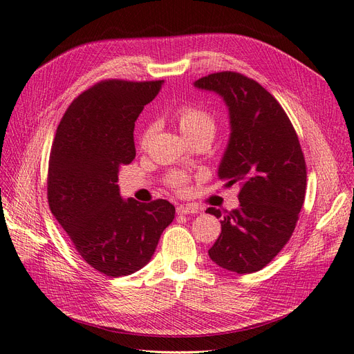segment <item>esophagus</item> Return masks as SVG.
I'll use <instances>...</instances> for the list:
<instances>
[{"instance_id": "1", "label": "esophagus", "mask_w": 354, "mask_h": 354, "mask_svg": "<svg viewBox=\"0 0 354 354\" xmlns=\"http://www.w3.org/2000/svg\"><path fill=\"white\" fill-rule=\"evenodd\" d=\"M176 209H177V214H198V212H201V208L196 205H178Z\"/></svg>"}]
</instances>
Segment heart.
Here are the masks:
<instances>
[{"label":"heart","mask_w":354,"mask_h":354,"mask_svg":"<svg viewBox=\"0 0 354 354\" xmlns=\"http://www.w3.org/2000/svg\"><path fill=\"white\" fill-rule=\"evenodd\" d=\"M176 120H177L180 131L183 133L186 138L199 137V136L212 137L214 133H216V121H214V118L207 111L196 108V106H185V108H181L176 115ZM151 134H152V128H149L142 138L143 146L147 143ZM185 181H186L185 176L181 174L171 176V185L176 187H183Z\"/></svg>","instance_id":"b5f03b06"}]
</instances>
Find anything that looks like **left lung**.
<instances>
[{
    "instance_id": "obj_1",
    "label": "left lung",
    "mask_w": 354,
    "mask_h": 354,
    "mask_svg": "<svg viewBox=\"0 0 354 354\" xmlns=\"http://www.w3.org/2000/svg\"><path fill=\"white\" fill-rule=\"evenodd\" d=\"M218 94L229 111L230 136L218 167L226 186L238 183L239 207L221 218L209 259L239 274L261 270L291 238L306 196V162L282 106L259 82L236 72L211 73L194 82Z\"/></svg>"
}]
</instances>
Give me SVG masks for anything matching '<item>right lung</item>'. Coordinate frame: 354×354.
<instances>
[{
    "instance_id": "right-lung-1",
    "label": "right lung",
    "mask_w": 354,
    "mask_h": 354,
    "mask_svg": "<svg viewBox=\"0 0 354 354\" xmlns=\"http://www.w3.org/2000/svg\"><path fill=\"white\" fill-rule=\"evenodd\" d=\"M164 81L108 80L81 93L63 115L48 160V205L95 270L118 277L140 270L174 220L165 199H122L121 165L136 158L134 122Z\"/></svg>"
}]
</instances>
